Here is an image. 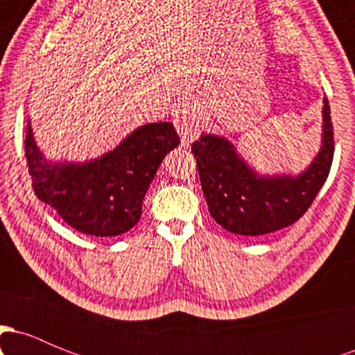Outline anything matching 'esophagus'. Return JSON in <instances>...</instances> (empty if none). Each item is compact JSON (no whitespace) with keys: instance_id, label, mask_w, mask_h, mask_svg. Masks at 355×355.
<instances>
[{"instance_id":"obj_1","label":"esophagus","mask_w":355,"mask_h":355,"mask_svg":"<svg viewBox=\"0 0 355 355\" xmlns=\"http://www.w3.org/2000/svg\"><path fill=\"white\" fill-rule=\"evenodd\" d=\"M202 116L198 110L190 101H182L173 110V125L177 132L180 133L183 145H187L200 130Z\"/></svg>"}]
</instances>
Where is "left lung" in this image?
<instances>
[{"mask_svg":"<svg viewBox=\"0 0 355 355\" xmlns=\"http://www.w3.org/2000/svg\"><path fill=\"white\" fill-rule=\"evenodd\" d=\"M320 152L297 177L257 175L227 138L202 135L191 144L203 195L211 217L237 235L270 234L299 220L327 180L334 158L331 107L324 98Z\"/></svg>","mask_w":355,"mask_h":355,"instance_id":"8db88e82","label":"left lung"}]
</instances>
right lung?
<instances>
[{"label":"right lung","mask_w":355,"mask_h":355,"mask_svg":"<svg viewBox=\"0 0 355 355\" xmlns=\"http://www.w3.org/2000/svg\"><path fill=\"white\" fill-rule=\"evenodd\" d=\"M178 144L180 137L173 125L160 121L137 128L113 152L96 160L50 164L28 125L24 153L40 200L81 234L115 237L137 225L158 166Z\"/></svg>","instance_id":"add662e5"}]
</instances>
